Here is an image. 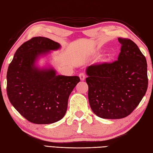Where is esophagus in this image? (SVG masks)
<instances>
[{
	"label": "esophagus",
	"mask_w": 153,
	"mask_h": 153,
	"mask_svg": "<svg viewBox=\"0 0 153 153\" xmlns=\"http://www.w3.org/2000/svg\"><path fill=\"white\" fill-rule=\"evenodd\" d=\"M79 77H80V79L81 80H84L85 79V78H86L85 74L84 73H80L79 74Z\"/></svg>",
	"instance_id": "1"
}]
</instances>
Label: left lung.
I'll return each mask as SVG.
<instances>
[{
  "label": "left lung",
  "mask_w": 153,
  "mask_h": 153,
  "mask_svg": "<svg viewBox=\"0 0 153 153\" xmlns=\"http://www.w3.org/2000/svg\"><path fill=\"white\" fill-rule=\"evenodd\" d=\"M117 61L87 67L88 100L93 112L104 119L129 116L145 96L148 87L146 58L132 40L119 37Z\"/></svg>",
  "instance_id": "1"
}]
</instances>
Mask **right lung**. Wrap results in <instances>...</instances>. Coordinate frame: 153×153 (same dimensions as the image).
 <instances>
[{
	"label": "right lung",
	"instance_id": "1",
	"mask_svg": "<svg viewBox=\"0 0 153 153\" xmlns=\"http://www.w3.org/2000/svg\"><path fill=\"white\" fill-rule=\"evenodd\" d=\"M59 48V43L47 37H32L17 49L8 66V99L30 122L49 124L61 120L69 95L80 82L77 76L56 75L53 68L39 69L35 66L39 55Z\"/></svg>",
	"mask_w": 153,
	"mask_h": 153
}]
</instances>
